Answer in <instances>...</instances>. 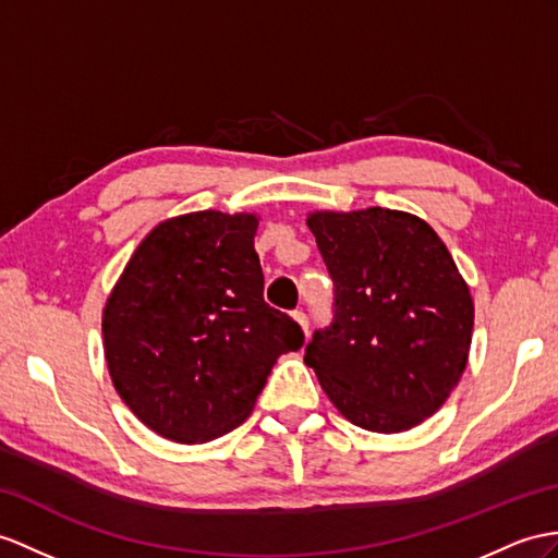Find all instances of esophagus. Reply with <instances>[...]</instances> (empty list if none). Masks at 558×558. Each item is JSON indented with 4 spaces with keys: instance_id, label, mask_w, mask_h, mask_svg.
I'll list each match as a JSON object with an SVG mask.
<instances>
[{
    "instance_id": "34e87169",
    "label": "esophagus",
    "mask_w": 558,
    "mask_h": 558,
    "mask_svg": "<svg viewBox=\"0 0 558 558\" xmlns=\"http://www.w3.org/2000/svg\"><path fill=\"white\" fill-rule=\"evenodd\" d=\"M293 319H295L298 324H301V329H303V333L307 336V317H305V312H301V310H298V312H293Z\"/></svg>"
}]
</instances>
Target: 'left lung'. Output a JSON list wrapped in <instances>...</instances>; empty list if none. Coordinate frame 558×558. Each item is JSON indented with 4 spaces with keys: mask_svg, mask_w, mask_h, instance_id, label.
I'll list each match as a JSON object with an SVG mask.
<instances>
[{
    "mask_svg": "<svg viewBox=\"0 0 558 558\" xmlns=\"http://www.w3.org/2000/svg\"><path fill=\"white\" fill-rule=\"evenodd\" d=\"M333 279V324L305 348L350 424L402 433L436 414L466 369L473 298L421 217L390 208L307 215Z\"/></svg>",
    "mask_w": 558,
    "mask_h": 558,
    "instance_id": "8db88e82",
    "label": "left lung"
}]
</instances>
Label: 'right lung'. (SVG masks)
I'll list each match as a JSON object with an SVG mask.
<instances>
[{
	"mask_svg": "<svg viewBox=\"0 0 558 558\" xmlns=\"http://www.w3.org/2000/svg\"><path fill=\"white\" fill-rule=\"evenodd\" d=\"M255 213L198 210L156 225L132 253L101 331L132 414L172 442L225 436L253 412L271 366L303 331L263 298Z\"/></svg>",
	"mask_w": 558,
	"mask_h": 558,
	"instance_id": "right-lung-1",
	"label": "right lung"
}]
</instances>
